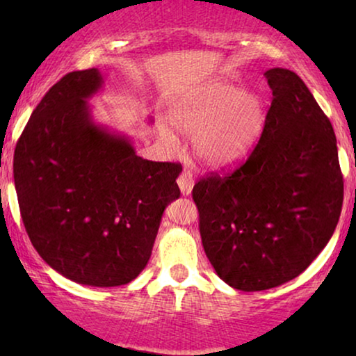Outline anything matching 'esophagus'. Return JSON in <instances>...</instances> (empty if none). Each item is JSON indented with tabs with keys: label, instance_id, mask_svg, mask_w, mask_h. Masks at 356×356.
Wrapping results in <instances>:
<instances>
[{
	"label": "esophagus",
	"instance_id": "34e87169",
	"mask_svg": "<svg viewBox=\"0 0 356 356\" xmlns=\"http://www.w3.org/2000/svg\"><path fill=\"white\" fill-rule=\"evenodd\" d=\"M178 186H179V189H181L183 196H188V194H191L193 186H194L193 175L186 172V170H183L181 175L178 177Z\"/></svg>",
	"mask_w": 356,
	"mask_h": 356
}]
</instances>
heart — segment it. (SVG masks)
I'll return each mask as SVG.
<instances>
[{"label": "heart", "instance_id": "b5f03b06", "mask_svg": "<svg viewBox=\"0 0 356 356\" xmlns=\"http://www.w3.org/2000/svg\"><path fill=\"white\" fill-rule=\"evenodd\" d=\"M264 100L225 81L201 87L173 111L172 121L189 134L193 152L211 168L230 167L252 149L266 126ZM165 136L170 138L168 131Z\"/></svg>", "mask_w": 356, "mask_h": 356}]
</instances>
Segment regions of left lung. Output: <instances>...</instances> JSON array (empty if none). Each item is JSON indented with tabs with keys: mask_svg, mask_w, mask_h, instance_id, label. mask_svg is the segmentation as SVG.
<instances>
[{
	"mask_svg": "<svg viewBox=\"0 0 356 356\" xmlns=\"http://www.w3.org/2000/svg\"><path fill=\"white\" fill-rule=\"evenodd\" d=\"M272 104L254 150L228 175L194 184L207 259L233 289L298 277L337 227L343 178L332 124L293 71H266Z\"/></svg>",
	"mask_w": 356,
	"mask_h": 356,
	"instance_id": "left-lung-1",
	"label": "left lung"
}]
</instances>
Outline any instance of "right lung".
<instances>
[{
    "instance_id": "1",
    "label": "right lung",
    "mask_w": 356,
    "mask_h": 356,
    "mask_svg": "<svg viewBox=\"0 0 356 356\" xmlns=\"http://www.w3.org/2000/svg\"><path fill=\"white\" fill-rule=\"evenodd\" d=\"M97 67L47 92L14 150L19 209L42 259L66 279L118 286L152 254L165 207L179 197L181 165L139 157L129 138L97 124L87 100Z\"/></svg>"
}]
</instances>
